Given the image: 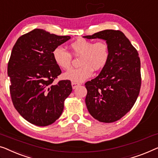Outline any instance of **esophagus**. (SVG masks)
Segmentation results:
<instances>
[{
  "label": "esophagus",
  "mask_w": 158,
  "mask_h": 158,
  "mask_svg": "<svg viewBox=\"0 0 158 158\" xmlns=\"http://www.w3.org/2000/svg\"><path fill=\"white\" fill-rule=\"evenodd\" d=\"M71 85H72V88H73V89H75V88H77V86H79V85H80V84H79V83H73V82H72Z\"/></svg>",
  "instance_id": "34e87169"
}]
</instances>
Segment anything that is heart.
I'll return each instance as SVG.
<instances>
[{"instance_id": "1", "label": "heart", "mask_w": 158, "mask_h": 158, "mask_svg": "<svg viewBox=\"0 0 158 158\" xmlns=\"http://www.w3.org/2000/svg\"><path fill=\"white\" fill-rule=\"evenodd\" d=\"M75 56H81L80 67L73 68L65 73L64 78L73 83H81L93 74V70L103 68L110 57L109 46L104 41L93 43V41L79 38L70 45ZM52 58L56 65L63 70L69 69L71 65L72 56L69 52L60 46L56 47L52 51Z\"/></svg>"}]
</instances>
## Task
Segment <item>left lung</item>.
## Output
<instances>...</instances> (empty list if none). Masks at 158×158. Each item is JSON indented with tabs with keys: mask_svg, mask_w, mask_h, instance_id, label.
<instances>
[{
	"mask_svg": "<svg viewBox=\"0 0 158 158\" xmlns=\"http://www.w3.org/2000/svg\"><path fill=\"white\" fill-rule=\"evenodd\" d=\"M83 38L106 40L110 50L106 65L95 78L85 84L87 108L100 122H115L130 110L140 93L138 52L120 31L105 30Z\"/></svg>",
	"mask_w": 158,
	"mask_h": 158,
	"instance_id": "obj_1",
	"label": "left lung"
}]
</instances>
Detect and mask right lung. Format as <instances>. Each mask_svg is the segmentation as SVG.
<instances>
[{
  "instance_id": "add662e5",
  "label": "right lung",
  "mask_w": 158,
  "mask_h": 158,
  "mask_svg": "<svg viewBox=\"0 0 158 158\" xmlns=\"http://www.w3.org/2000/svg\"><path fill=\"white\" fill-rule=\"evenodd\" d=\"M69 39L70 36L36 28L20 36L13 48L8 75L13 106L23 118L37 126H47L58 120L72 92L68 80L52 84L61 73L52 51Z\"/></svg>"
}]
</instances>
